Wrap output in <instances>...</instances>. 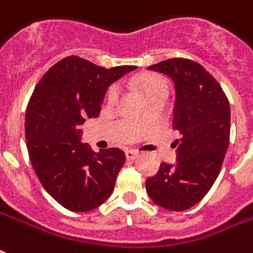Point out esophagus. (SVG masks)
Segmentation results:
<instances>
[{
	"label": "esophagus",
	"instance_id": "obj_1",
	"mask_svg": "<svg viewBox=\"0 0 253 253\" xmlns=\"http://www.w3.org/2000/svg\"><path fill=\"white\" fill-rule=\"evenodd\" d=\"M138 155H139V152L135 151V150H127L126 151V158L127 159H130V161H132L135 158H138Z\"/></svg>",
	"mask_w": 253,
	"mask_h": 253
}]
</instances>
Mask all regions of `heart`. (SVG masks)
Wrapping results in <instances>:
<instances>
[{"mask_svg":"<svg viewBox=\"0 0 253 253\" xmlns=\"http://www.w3.org/2000/svg\"><path fill=\"white\" fill-rule=\"evenodd\" d=\"M167 90V82H166L163 78L161 77H150L147 80L144 81V91L146 94L150 91H154V90ZM119 95V86H113V87H110L109 92H107V99L109 102H115L118 99Z\"/></svg>","mask_w":253,"mask_h":253,"instance_id":"heart-1","label":"heart"}]
</instances>
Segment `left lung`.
Masks as SVG:
<instances>
[{
    "mask_svg": "<svg viewBox=\"0 0 253 253\" xmlns=\"http://www.w3.org/2000/svg\"><path fill=\"white\" fill-rule=\"evenodd\" d=\"M148 70L171 78L175 86L172 128L176 162L162 163L146 180L148 196L169 211H184L199 203L220 172L229 144L231 110L216 80L202 65L172 58Z\"/></svg>",
    "mask_w": 253,
    "mask_h": 253,
    "instance_id": "obj_1",
    "label": "left lung"
}]
</instances>
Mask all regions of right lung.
<instances>
[{
	"mask_svg": "<svg viewBox=\"0 0 253 253\" xmlns=\"http://www.w3.org/2000/svg\"><path fill=\"white\" fill-rule=\"evenodd\" d=\"M135 69H105L71 55L50 67L33 91L25 118L30 162L43 188L70 211H91L113 194L126 155L119 148L92 151L81 142V127L99 115L111 84Z\"/></svg>",
	"mask_w": 253,
	"mask_h": 253,
	"instance_id": "add662e5",
	"label": "right lung"
}]
</instances>
